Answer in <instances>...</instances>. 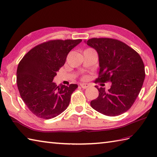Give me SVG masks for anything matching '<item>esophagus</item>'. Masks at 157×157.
<instances>
[{
  "instance_id": "34e87169",
  "label": "esophagus",
  "mask_w": 157,
  "mask_h": 157,
  "mask_svg": "<svg viewBox=\"0 0 157 157\" xmlns=\"http://www.w3.org/2000/svg\"><path fill=\"white\" fill-rule=\"evenodd\" d=\"M80 86H81L82 88H84V89H86V88H87L89 86H88V84H87L82 83V84H80Z\"/></svg>"
}]
</instances>
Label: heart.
<instances>
[{
  "mask_svg": "<svg viewBox=\"0 0 157 157\" xmlns=\"http://www.w3.org/2000/svg\"><path fill=\"white\" fill-rule=\"evenodd\" d=\"M86 78H87V75H84L82 77V79H84H84H86Z\"/></svg>",
  "mask_w": 157,
  "mask_h": 157,
  "instance_id": "heart-1",
  "label": "heart"
}]
</instances>
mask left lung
Here are the masks:
<instances>
[{
    "mask_svg": "<svg viewBox=\"0 0 157 157\" xmlns=\"http://www.w3.org/2000/svg\"><path fill=\"white\" fill-rule=\"evenodd\" d=\"M88 46L99 56V72L97 82H111L108 91L95 87L98 98L90 101L93 109L104 115L114 117L126 113L132 106L143 86L145 67L139 54L124 42L117 39L93 38Z\"/></svg>",
    "mask_w": 157,
    "mask_h": 157,
    "instance_id": "8db88e82",
    "label": "left lung"
}]
</instances>
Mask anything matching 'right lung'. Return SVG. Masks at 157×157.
I'll use <instances>...</instances> for the list:
<instances>
[{"label": "right lung", "mask_w": 157, "mask_h": 157, "mask_svg": "<svg viewBox=\"0 0 157 157\" xmlns=\"http://www.w3.org/2000/svg\"><path fill=\"white\" fill-rule=\"evenodd\" d=\"M81 42V39L51 40L34 47L20 61L16 73L20 95L38 117H56L69 106L78 85L57 86L53 79L70 51Z\"/></svg>", "instance_id": "obj_1"}]
</instances>
